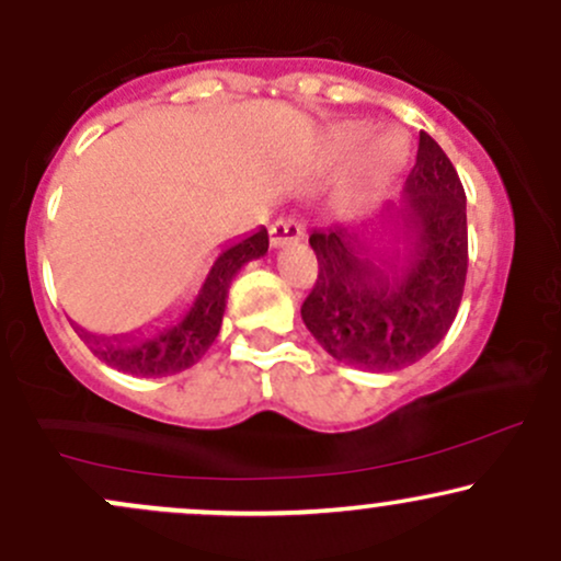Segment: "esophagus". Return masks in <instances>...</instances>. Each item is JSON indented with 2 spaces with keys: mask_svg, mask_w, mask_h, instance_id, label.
<instances>
[{
  "mask_svg": "<svg viewBox=\"0 0 561 561\" xmlns=\"http://www.w3.org/2000/svg\"><path fill=\"white\" fill-rule=\"evenodd\" d=\"M302 237V229L298 221L293 218H276V221L268 227V240H272V248H287V244L298 242Z\"/></svg>",
  "mask_w": 561,
  "mask_h": 561,
  "instance_id": "1",
  "label": "esophagus"
}]
</instances>
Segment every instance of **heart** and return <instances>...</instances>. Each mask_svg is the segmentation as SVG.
<instances>
[{"instance_id": "obj_1", "label": "heart", "mask_w": 561, "mask_h": 561, "mask_svg": "<svg viewBox=\"0 0 561 561\" xmlns=\"http://www.w3.org/2000/svg\"><path fill=\"white\" fill-rule=\"evenodd\" d=\"M364 137L362 124H347L340 126L332 134V152L334 156H345L347 150L358 145V139ZM409 158V145L401 134L396 131H379L366 141V147L358 156L356 165H353L347 182L334 192L330 210L332 216L345 218L364 210L371 199L379 197V192L388 186L392 179L401 173Z\"/></svg>"}]
</instances>
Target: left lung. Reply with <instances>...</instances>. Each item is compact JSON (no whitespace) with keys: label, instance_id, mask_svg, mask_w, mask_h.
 Returning <instances> with one entry per match:
<instances>
[{"label":"left lung","instance_id":"8db88e82","mask_svg":"<svg viewBox=\"0 0 561 561\" xmlns=\"http://www.w3.org/2000/svg\"><path fill=\"white\" fill-rule=\"evenodd\" d=\"M308 242L319 279L300 317L334 362L396 371L446 337L465 295L467 195L430 134L420 131L403 199L385 205L379 224L313 231Z\"/></svg>","mask_w":561,"mask_h":561}]
</instances>
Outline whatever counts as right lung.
Listing matches in <instances>:
<instances>
[{"label":"right lung","mask_w":561,"mask_h":561,"mask_svg":"<svg viewBox=\"0 0 561 561\" xmlns=\"http://www.w3.org/2000/svg\"><path fill=\"white\" fill-rule=\"evenodd\" d=\"M268 250V231L259 229L242 240L229 242L221 248L218 259L205 276L203 287L197 289L195 300L179 319L169 321L165 327H152L147 332H126V334H92L83 327L73 324L79 337L92 347L100 362L113 369L134 377H169L176 371L190 369L208 353L221 330L224 311H227L229 287L234 276L240 274L244 263L261 259Z\"/></svg>","instance_id":"add662e5"}]
</instances>
